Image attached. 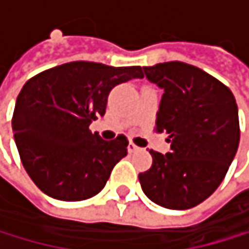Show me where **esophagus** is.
<instances>
[{"label": "esophagus", "instance_id": "1", "mask_svg": "<svg viewBox=\"0 0 249 249\" xmlns=\"http://www.w3.org/2000/svg\"><path fill=\"white\" fill-rule=\"evenodd\" d=\"M128 149H130V152H136V151H139V146H136L133 142H130V145H128Z\"/></svg>", "mask_w": 249, "mask_h": 249}]
</instances>
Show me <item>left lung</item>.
<instances>
[{"instance_id": "left-lung-1", "label": "left lung", "mask_w": 249, "mask_h": 249, "mask_svg": "<svg viewBox=\"0 0 249 249\" xmlns=\"http://www.w3.org/2000/svg\"><path fill=\"white\" fill-rule=\"evenodd\" d=\"M143 71L164 91L155 130L169 134L170 151H149L152 166L139 175L142 190L162 208H194L219 187L236 155V100L224 83L185 62H162Z\"/></svg>"}]
</instances>
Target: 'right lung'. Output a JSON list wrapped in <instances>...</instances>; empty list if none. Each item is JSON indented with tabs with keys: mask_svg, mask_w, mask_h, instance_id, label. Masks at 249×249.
Instances as JSON below:
<instances>
[{
	"mask_svg": "<svg viewBox=\"0 0 249 249\" xmlns=\"http://www.w3.org/2000/svg\"><path fill=\"white\" fill-rule=\"evenodd\" d=\"M140 67H110L74 61L28 80L12 119L20 161L33 182L49 197L79 202L98 194L128 140H103L89 125L106 113L109 92L142 79Z\"/></svg>",
	"mask_w": 249,
	"mask_h": 249,
	"instance_id": "1",
	"label": "right lung"
}]
</instances>
